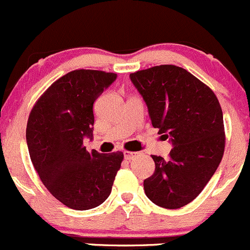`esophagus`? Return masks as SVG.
Here are the masks:
<instances>
[{
    "label": "esophagus",
    "mask_w": 250,
    "mask_h": 250,
    "mask_svg": "<svg viewBox=\"0 0 250 250\" xmlns=\"http://www.w3.org/2000/svg\"><path fill=\"white\" fill-rule=\"evenodd\" d=\"M137 154H138V153H136V152H128V150H125V152H124L125 159H127V160H132L133 158H135Z\"/></svg>",
    "instance_id": "1"
}]
</instances>
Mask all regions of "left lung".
<instances>
[{
	"label": "left lung",
	"instance_id": "8db88e82",
	"mask_svg": "<svg viewBox=\"0 0 250 250\" xmlns=\"http://www.w3.org/2000/svg\"><path fill=\"white\" fill-rule=\"evenodd\" d=\"M130 79L147 104L153 127L172 145L167 160L152 155L155 171L143 181L145 193L162 208L179 209L203 191L221 162V107L208 86L180 66H153Z\"/></svg>",
	"mask_w": 250,
	"mask_h": 250
}]
</instances>
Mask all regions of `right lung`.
I'll use <instances>...</instances> for the list:
<instances>
[{
    "instance_id": "1",
    "label": "right lung",
    "mask_w": 250,
    "mask_h": 250,
    "mask_svg": "<svg viewBox=\"0 0 250 250\" xmlns=\"http://www.w3.org/2000/svg\"><path fill=\"white\" fill-rule=\"evenodd\" d=\"M117 74L74 70L52 83L29 115L26 143L34 167L54 198L75 210L92 209L112 192L122 152H87L93 138V103Z\"/></svg>"
}]
</instances>
